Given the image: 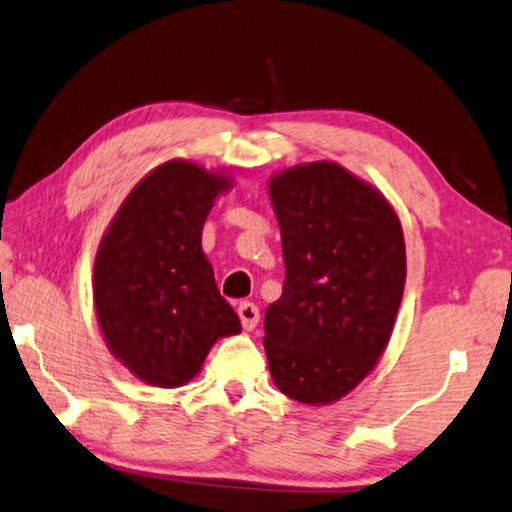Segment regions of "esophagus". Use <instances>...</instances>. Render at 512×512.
Returning <instances> with one entry per match:
<instances>
[{
  "label": "esophagus",
  "mask_w": 512,
  "mask_h": 512,
  "mask_svg": "<svg viewBox=\"0 0 512 512\" xmlns=\"http://www.w3.org/2000/svg\"><path fill=\"white\" fill-rule=\"evenodd\" d=\"M237 314H239L243 328L255 330V326L259 323V310H257L255 303H241L237 307Z\"/></svg>",
  "instance_id": "34e87169"
}]
</instances>
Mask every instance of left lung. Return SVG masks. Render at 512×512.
I'll return each mask as SVG.
<instances>
[{
    "mask_svg": "<svg viewBox=\"0 0 512 512\" xmlns=\"http://www.w3.org/2000/svg\"><path fill=\"white\" fill-rule=\"evenodd\" d=\"M269 198L287 271L264 314L271 378L294 401L335 403L376 369L392 337L403 227L383 193L337 161L280 170Z\"/></svg>",
    "mask_w": 512,
    "mask_h": 512,
    "instance_id": "obj_1",
    "label": "left lung"
}]
</instances>
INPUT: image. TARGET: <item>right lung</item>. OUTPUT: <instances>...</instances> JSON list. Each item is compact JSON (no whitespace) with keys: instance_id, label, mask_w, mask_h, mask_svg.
I'll return each instance as SVG.
<instances>
[{"instance_id":"right-lung-1","label":"right lung","mask_w":512,"mask_h":512,"mask_svg":"<svg viewBox=\"0 0 512 512\" xmlns=\"http://www.w3.org/2000/svg\"><path fill=\"white\" fill-rule=\"evenodd\" d=\"M232 184L227 170L164 161L129 191L102 234L95 316L113 358L145 385H186L218 339L241 332L202 250V225Z\"/></svg>"}]
</instances>
